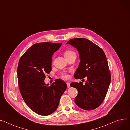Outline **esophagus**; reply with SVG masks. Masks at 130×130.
Returning a JSON list of instances; mask_svg holds the SVG:
<instances>
[{"label": "esophagus", "mask_w": 130, "mask_h": 130, "mask_svg": "<svg viewBox=\"0 0 130 130\" xmlns=\"http://www.w3.org/2000/svg\"><path fill=\"white\" fill-rule=\"evenodd\" d=\"M66 84H67V86L68 88H70V87H71V86H70V83L67 82V83H66Z\"/></svg>", "instance_id": "1"}]
</instances>
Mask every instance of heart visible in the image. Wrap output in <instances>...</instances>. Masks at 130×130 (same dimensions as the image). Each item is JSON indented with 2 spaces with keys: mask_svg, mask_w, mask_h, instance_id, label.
Segmentation results:
<instances>
[{
  "mask_svg": "<svg viewBox=\"0 0 130 130\" xmlns=\"http://www.w3.org/2000/svg\"><path fill=\"white\" fill-rule=\"evenodd\" d=\"M74 55H76L75 52H74L73 51H72V50H67L64 52V56H65V58ZM62 77L64 78H67L68 77V75L66 73H64L62 74Z\"/></svg>",
  "mask_w": 130,
  "mask_h": 130,
  "instance_id": "1",
  "label": "heart"
}]
</instances>
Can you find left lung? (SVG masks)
Instances as JSON below:
<instances>
[{
    "label": "left lung",
    "mask_w": 130,
    "mask_h": 130,
    "mask_svg": "<svg viewBox=\"0 0 130 130\" xmlns=\"http://www.w3.org/2000/svg\"><path fill=\"white\" fill-rule=\"evenodd\" d=\"M66 44H70L79 52L80 62L74 74L75 78H87L85 85L82 82L70 85L78 92L75 98L76 104L85 110L96 109L105 99L111 82L106 56L101 48L87 39H71Z\"/></svg>",
    "instance_id": "8db88e82"
}]
</instances>
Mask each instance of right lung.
<instances>
[{
  "mask_svg": "<svg viewBox=\"0 0 130 130\" xmlns=\"http://www.w3.org/2000/svg\"><path fill=\"white\" fill-rule=\"evenodd\" d=\"M62 43H39L33 45L20 58L17 77L20 93L27 105L35 113L47 116L57 109L66 83L56 79L49 86L45 74L52 70V57Z\"/></svg>",
  "mask_w": 130,
  "mask_h": 130,
  "instance_id": "right-lung-1",
  "label": "right lung"
}]
</instances>
